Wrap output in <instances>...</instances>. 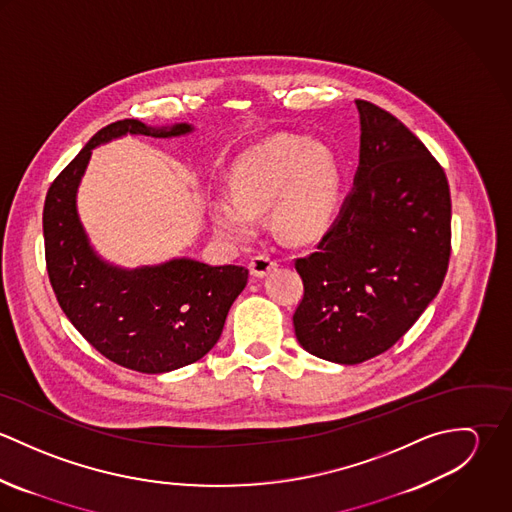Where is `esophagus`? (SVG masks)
<instances>
[{
  "label": "esophagus",
  "mask_w": 512,
  "mask_h": 512,
  "mask_svg": "<svg viewBox=\"0 0 512 512\" xmlns=\"http://www.w3.org/2000/svg\"><path fill=\"white\" fill-rule=\"evenodd\" d=\"M276 266H278V262H276L272 256H268V254H258V256H254L252 262H250V272H252L254 278H264V276L270 274Z\"/></svg>",
  "instance_id": "34e87169"
}]
</instances>
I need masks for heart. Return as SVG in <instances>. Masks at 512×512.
Wrapping results in <instances>:
<instances>
[{
  "instance_id": "heart-1",
  "label": "heart",
  "mask_w": 512,
  "mask_h": 512,
  "mask_svg": "<svg viewBox=\"0 0 512 512\" xmlns=\"http://www.w3.org/2000/svg\"><path fill=\"white\" fill-rule=\"evenodd\" d=\"M232 193L211 197L215 228L242 242L270 209L274 230L288 242L321 238L341 207L343 173L335 153L319 142L280 136L244 151L230 171Z\"/></svg>"
}]
</instances>
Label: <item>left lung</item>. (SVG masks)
<instances>
[{
  "instance_id": "8db88e82",
  "label": "left lung",
  "mask_w": 512,
  "mask_h": 512,
  "mask_svg": "<svg viewBox=\"0 0 512 512\" xmlns=\"http://www.w3.org/2000/svg\"><path fill=\"white\" fill-rule=\"evenodd\" d=\"M361 151L341 213L295 260L299 345L337 365L388 351L426 311L451 252V199L438 161L398 118L357 100Z\"/></svg>"
}]
</instances>
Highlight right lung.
<instances>
[{
	"label": "right lung",
	"instance_id": "add662e5",
	"mask_svg": "<svg viewBox=\"0 0 512 512\" xmlns=\"http://www.w3.org/2000/svg\"><path fill=\"white\" fill-rule=\"evenodd\" d=\"M193 130L191 124L153 128L140 120L102 128L53 181L43 209L47 272L61 309L98 353L146 374L191 365L217 345L248 270L193 258L134 270L114 266L90 246L76 193L94 147L128 134L177 138Z\"/></svg>",
	"mask_w": 512,
	"mask_h": 512
}]
</instances>
